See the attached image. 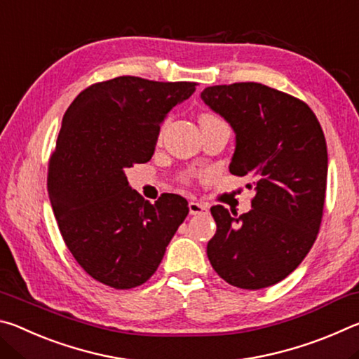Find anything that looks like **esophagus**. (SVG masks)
Returning a JSON list of instances; mask_svg holds the SVG:
<instances>
[{
	"instance_id": "34e87169",
	"label": "esophagus",
	"mask_w": 359,
	"mask_h": 359,
	"mask_svg": "<svg viewBox=\"0 0 359 359\" xmlns=\"http://www.w3.org/2000/svg\"><path fill=\"white\" fill-rule=\"evenodd\" d=\"M188 209H190L191 215H198V214H205L209 210V205L205 203L198 201V199H191L190 204H188Z\"/></svg>"
}]
</instances>
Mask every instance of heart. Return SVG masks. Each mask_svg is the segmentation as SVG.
<instances>
[{
    "label": "heart",
    "mask_w": 359,
    "mask_h": 359,
    "mask_svg": "<svg viewBox=\"0 0 359 359\" xmlns=\"http://www.w3.org/2000/svg\"><path fill=\"white\" fill-rule=\"evenodd\" d=\"M199 120H201V126H203V125H212V123H222V120L218 118L217 115H214V114H203L201 118H199ZM165 125H166V123H165ZM165 125L161 126V131L165 130Z\"/></svg>",
    "instance_id": "obj_1"
}]
</instances>
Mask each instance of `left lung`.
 I'll return each mask as SVG.
<instances>
[{"label":"left lung","instance_id":"1","mask_svg":"<svg viewBox=\"0 0 359 359\" xmlns=\"http://www.w3.org/2000/svg\"><path fill=\"white\" fill-rule=\"evenodd\" d=\"M201 98L233 126L229 172L248 175L255 190L247 214L210 208L217 233L209 261L233 287H271L301 264L317 239L327 175L323 130L306 102L263 83L214 85Z\"/></svg>","mask_w":359,"mask_h":359}]
</instances>
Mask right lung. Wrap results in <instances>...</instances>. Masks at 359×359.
Masks as SVG:
<instances>
[{
	"label": "right lung",
	"mask_w": 359,
	"mask_h": 359,
	"mask_svg": "<svg viewBox=\"0 0 359 359\" xmlns=\"http://www.w3.org/2000/svg\"><path fill=\"white\" fill-rule=\"evenodd\" d=\"M194 90L196 82L120 76L90 85L63 115L48 160V198L68 250L107 287L147 282L188 215L179 194L145 201L125 171L150 160L161 121Z\"/></svg>",
	"instance_id": "obj_1"
}]
</instances>
